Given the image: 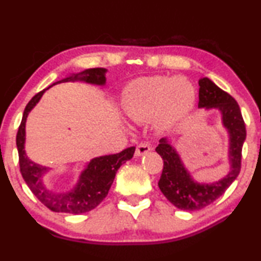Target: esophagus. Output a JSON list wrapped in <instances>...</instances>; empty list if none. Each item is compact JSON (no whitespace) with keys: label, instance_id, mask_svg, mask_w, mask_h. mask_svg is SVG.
I'll return each mask as SVG.
<instances>
[{"label":"esophagus","instance_id":"34e87169","mask_svg":"<svg viewBox=\"0 0 261 261\" xmlns=\"http://www.w3.org/2000/svg\"><path fill=\"white\" fill-rule=\"evenodd\" d=\"M150 150H151V145H150L148 142H142V143H139V144L137 145V148H136L135 155L137 157L143 156V155H145V153H148Z\"/></svg>","mask_w":261,"mask_h":261}]
</instances>
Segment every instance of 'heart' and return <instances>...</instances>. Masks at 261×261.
I'll return each instance as SVG.
<instances>
[{"mask_svg":"<svg viewBox=\"0 0 261 261\" xmlns=\"http://www.w3.org/2000/svg\"><path fill=\"white\" fill-rule=\"evenodd\" d=\"M194 100L192 84L179 76H143L127 84L122 93V108L130 119L145 122L152 117L161 130L183 118Z\"/></svg>","mask_w":261,"mask_h":261,"instance_id":"1","label":"heart"}]
</instances>
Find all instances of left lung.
Instances as JSON below:
<instances>
[{
  "label": "left lung",
  "instance_id": "obj_1",
  "mask_svg": "<svg viewBox=\"0 0 261 261\" xmlns=\"http://www.w3.org/2000/svg\"><path fill=\"white\" fill-rule=\"evenodd\" d=\"M199 109L216 110L221 116L222 127L228 136V172L218 181L197 182L183 163L170 138L160 139L156 151L163 159V171L159 187L176 208L195 212L219 199L236 181L241 168V150L246 139V127L238 102L216 86L209 78L199 80Z\"/></svg>",
  "mask_w": 261,
  "mask_h": 261
}]
</instances>
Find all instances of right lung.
<instances>
[{
	"mask_svg": "<svg viewBox=\"0 0 261 261\" xmlns=\"http://www.w3.org/2000/svg\"><path fill=\"white\" fill-rule=\"evenodd\" d=\"M106 68H89L78 73H71L59 82L52 84L49 87L42 90L31 99L25 106L22 122L17 131L16 146L19 151L20 170L24 182L34 194L40 202L43 203L50 211L66 214L78 215L92 211L105 199L111 188L116 172L126 161L132 159L135 153V146L123 150L115 155H104L94 157L84 166L80 172L78 181L71 190L67 192H56L45 185V175L52 168L41 166L33 162L24 150L25 144V123L28 115L42 98L43 93L54 85L61 83L82 82L91 85H106Z\"/></svg>",
	"mask_w": 261,
	"mask_h": 261,
	"instance_id": "obj_1",
	"label": "right lung"
}]
</instances>
